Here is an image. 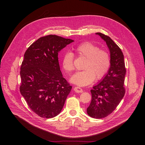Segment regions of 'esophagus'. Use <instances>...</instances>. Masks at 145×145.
<instances>
[{
    "mask_svg": "<svg viewBox=\"0 0 145 145\" xmlns=\"http://www.w3.org/2000/svg\"><path fill=\"white\" fill-rule=\"evenodd\" d=\"M73 89L76 93H82V89L79 87H75Z\"/></svg>",
    "mask_w": 145,
    "mask_h": 145,
    "instance_id": "1",
    "label": "esophagus"
}]
</instances>
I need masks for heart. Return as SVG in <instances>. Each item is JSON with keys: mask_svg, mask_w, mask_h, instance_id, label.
I'll return each instance as SVG.
<instances>
[{"mask_svg": "<svg viewBox=\"0 0 145 145\" xmlns=\"http://www.w3.org/2000/svg\"><path fill=\"white\" fill-rule=\"evenodd\" d=\"M78 56L86 58L84 71L76 73L71 78L73 83L84 87L89 85L94 81L102 79L107 73L111 65V57L107 50L91 42H83L74 48ZM74 55L71 52H65L62 58V65L68 73L74 69Z\"/></svg>", "mask_w": 145, "mask_h": 145, "instance_id": "obj_1", "label": "heart"}]
</instances>
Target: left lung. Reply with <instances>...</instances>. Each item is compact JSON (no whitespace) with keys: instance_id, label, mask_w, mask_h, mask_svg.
<instances>
[{"instance_id":"1","label":"left lung","mask_w":145,"mask_h":145,"mask_svg":"<svg viewBox=\"0 0 145 145\" xmlns=\"http://www.w3.org/2000/svg\"><path fill=\"white\" fill-rule=\"evenodd\" d=\"M104 39L110 51L111 67L105 78L91 90L92 100L87 114L93 118L101 119L111 114L125 94L124 87L126 67L120 48L108 35L97 33Z\"/></svg>"}]
</instances>
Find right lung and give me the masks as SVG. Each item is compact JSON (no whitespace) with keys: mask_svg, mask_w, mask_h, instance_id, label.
<instances>
[{"mask_svg":"<svg viewBox=\"0 0 145 145\" xmlns=\"http://www.w3.org/2000/svg\"><path fill=\"white\" fill-rule=\"evenodd\" d=\"M73 41L50 34L38 39L25 53L20 92L30 108L41 118L58 115L71 92L72 87L62 74L58 54Z\"/></svg>","mask_w":145,"mask_h":145,"instance_id":"1","label":"right lung"}]
</instances>
